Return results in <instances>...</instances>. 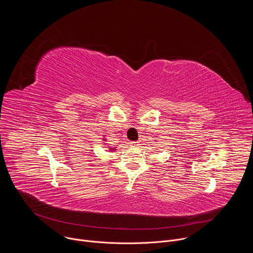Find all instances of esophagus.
Here are the masks:
<instances>
[{"label": "esophagus", "mask_w": 253, "mask_h": 253, "mask_svg": "<svg viewBox=\"0 0 253 253\" xmlns=\"http://www.w3.org/2000/svg\"><path fill=\"white\" fill-rule=\"evenodd\" d=\"M139 145H140V142H138V141L130 142V146H132V147H138Z\"/></svg>", "instance_id": "1"}]
</instances>
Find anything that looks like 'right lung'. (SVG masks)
<instances>
[{
	"label": "right lung",
	"instance_id": "add662e5",
	"mask_svg": "<svg viewBox=\"0 0 253 253\" xmlns=\"http://www.w3.org/2000/svg\"><path fill=\"white\" fill-rule=\"evenodd\" d=\"M104 141H106V139H104ZM116 150V148L115 147H113V148H110L109 149V151H115Z\"/></svg>",
	"mask_w": 253,
	"mask_h": 253
}]
</instances>
